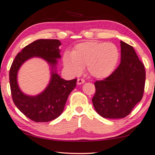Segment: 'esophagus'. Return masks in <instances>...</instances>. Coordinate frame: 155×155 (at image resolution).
I'll return each mask as SVG.
<instances>
[{
	"mask_svg": "<svg viewBox=\"0 0 155 155\" xmlns=\"http://www.w3.org/2000/svg\"><path fill=\"white\" fill-rule=\"evenodd\" d=\"M85 82V81H84V79H80V78H79V79H78V82H77V84H78V85H80V84H84V83Z\"/></svg>",
	"mask_w": 155,
	"mask_h": 155,
	"instance_id": "esophagus-1",
	"label": "esophagus"
}]
</instances>
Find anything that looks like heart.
I'll list each match as a JSON object with an SVG mask.
<instances>
[{"label":"heart","mask_w":155,"mask_h":155,"mask_svg":"<svg viewBox=\"0 0 155 155\" xmlns=\"http://www.w3.org/2000/svg\"><path fill=\"white\" fill-rule=\"evenodd\" d=\"M120 53L112 42L87 41L75 45L71 53L63 55V64L73 75L82 72L87 66L88 73L97 79H104L110 75L117 64Z\"/></svg>","instance_id":"b5f03b06"}]
</instances>
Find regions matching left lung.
Wrapping results in <instances>:
<instances>
[{"label":"left lung","mask_w":155,"mask_h":155,"mask_svg":"<svg viewBox=\"0 0 155 155\" xmlns=\"http://www.w3.org/2000/svg\"><path fill=\"white\" fill-rule=\"evenodd\" d=\"M121 62L104 80L96 81L92 98L94 108L104 118L120 119L129 115L144 92L145 71L134 48L120 41Z\"/></svg>","instance_id":"1"}]
</instances>
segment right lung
<instances>
[{"instance_id": "1", "label": "right lung", "mask_w": 155, "mask_h": 155, "mask_svg": "<svg viewBox=\"0 0 155 155\" xmlns=\"http://www.w3.org/2000/svg\"><path fill=\"white\" fill-rule=\"evenodd\" d=\"M59 40L40 39L26 46L18 53L11 66L10 84L12 100L17 108L35 122H48L61 115L71 94L76 87L77 79L65 80L56 70L57 59L61 58ZM33 57H40L51 66V81L45 90L36 96L23 93L17 82V73L21 65Z\"/></svg>"}]
</instances>
